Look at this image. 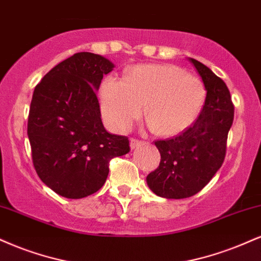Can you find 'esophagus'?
I'll list each match as a JSON object with an SVG mask.
<instances>
[{"label":"esophagus","instance_id":"obj_1","mask_svg":"<svg viewBox=\"0 0 261 261\" xmlns=\"http://www.w3.org/2000/svg\"><path fill=\"white\" fill-rule=\"evenodd\" d=\"M141 144H142V141H141V140H137V139H131V140H130V147H131V149L137 148V147L141 146Z\"/></svg>","mask_w":261,"mask_h":261}]
</instances>
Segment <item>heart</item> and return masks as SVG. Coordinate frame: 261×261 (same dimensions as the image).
<instances>
[{
	"instance_id": "1",
	"label": "heart",
	"mask_w": 261,
	"mask_h": 261,
	"mask_svg": "<svg viewBox=\"0 0 261 261\" xmlns=\"http://www.w3.org/2000/svg\"><path fill=\"white\" fill-rule=\"evenodd\" d=\"M206 98L202 79L171 64L137 65L125 79L108 77L100 90V107L108 124L126 131L144 117L158 135L172 136L196 121Z\"/></svg>"
}]
</instances>
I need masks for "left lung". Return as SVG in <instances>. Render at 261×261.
I'll list each match as a JSON object with an SVG mask.
<instances>
[{
    "mask_svg": "<svg viewBox=\"0 0 261 261\" xmlns=\"http://www.w3.org/2000/svg\"><path fill=\"white\" fill-rule=\"evenodd\" d=\"M190 62L205 84V103L192 126L176 137L155 141L161 163L146 178L156 196L168 199L188 198L208 185L224 163L233 122L234 107L226 84L203 63Z\"/></svg>",
    "mask_w": 261,
    "mask_h": 261,
    "instance_id": "left-lung-1",
    "label": "left lung"
}]
</instances>
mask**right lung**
Instances as JSON below:
<instances>
[{"label":"right lung","mask_w":261,"mask_h":261,"mask_svg":"<svg viewBox=\"0 0 261 261\" xmlns=\"http://www.w3.org/2000/svg\"><path fill=\"white\" fill-rule=\"evenodd\" d=\"M114 64L99 55L75 53L36 85L28 137L43 184L65 198L79 199L105 185L109 162L130 152L126 136L103 126L96 91Z\"/></svg>","instance_id":"1"}]
</instances>
